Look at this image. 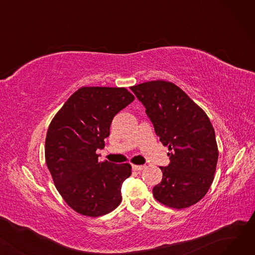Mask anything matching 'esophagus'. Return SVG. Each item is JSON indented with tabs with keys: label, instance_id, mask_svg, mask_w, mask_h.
Returning <instances> with one entry per match:
<instances>
[{
	"label": "esophagus",
	"instance_id": "1",
	"mask_svg": "<svg viewBox=\"0 0 255 255\" xmlns=\"http://www.w3.org/2000/svg\"><path fill=\"white\" fill-rule=\"evenodd\" d=\"M144 167H145L144 165H135V164L132 165L133 170H142Z\"/></svg>",
	"mask_w": 255,
	"mask_h": 255
}]
</instances>
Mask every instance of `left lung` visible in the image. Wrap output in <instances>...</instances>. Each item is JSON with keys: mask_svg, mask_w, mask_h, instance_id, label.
<instances>
[{"mask_svg": "<svg viewBox=\"0 0 255 255\" xmlns=\"http://www.w3.org/2000/svg\"><path fill=\"white\" fill-rule=\"evenodd\" d=\"M144 105L170 162L153 195L162 205L185 209L199 202L214 180L218 161L215 131L207 114L175 84L152 80L130 87Z\"/></svg>", "mask_w": 255, "mask_h": 255, "instance_id": "8db88e82", "label": "left lung"}]
</instances>
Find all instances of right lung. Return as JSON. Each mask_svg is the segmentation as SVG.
I'll list each match as a JSON object with an SVG mask.
<instances>
[{
    "label": "right lung",
    "instance_id": "1",
    "mask_svg": "<svg viewBox=\"0 0 255 255\" xmlns=\"http://www.w3.org/2000/svg\"><path fill=\"white\" fill-rule=\"evenodd\" d=\"M133 100L125 88L83 87L48 126L46 165L66 204L82 215H105L122 200L121 188L131 175V165L100 162L96 151L104 148L114 117Z\"/></svg>",
    "mask_w": 255,
    "mask_h": 255
}]
</instances>
